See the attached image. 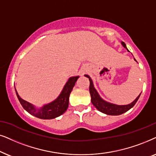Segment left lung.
Wrapping results in <instances>:
<instances>
[{
	"instance_id": "left-lung-1",
	"label": "left lung",
	"mask_w": 156,
	"mask_h": 156,
	"mask_svg": "<svg viewBox=\"0 0 156 156\" xmlns=\"http://www.w3.org/2000/svg\"><path fill=\"white\" fill-rule=\"evenodd\" d=\"M121 44L124 48H126L127 49L125 43L121 42ZM128 51H129L128 50ZM134 60L136 61V59L135 58ZM85 76L87 77V78H88L89 81H90L89 90H90V96H91V102H92L93 105H94V106L99 111L102 112V113L105 114H107V115H118L126 113V111H128V110H130L131 108L134 106V105L136 104L137 101H138L139 97H140V95L141 94L140 93V94L139 95L136 99H135V101H133L131 103H130V104H128V105H119L113 104V103H108L107 102V101H104L103 98H101V96H100L98 94V93L97 92V90H95V88H94L93 83L92 81V80H91V78L89 77V76H88V75H85Z\"/></svg>"
}]
</instances>
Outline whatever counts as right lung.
Listing matches in <instances>:
<instances>
[{
    "label": "right lung",
    "instance_id": "right-lung-1",
    "mask_svg": "<svg viewBox=\"0 0 156 156\" xmlns=\"http://www.w3.org/2000/svg\"><path fill=\"white\" fill-rule=\"evenodd\" d=\"M78 78L79 76L70 77L64 86L58 97L48 104L44 105L41 108H36L31 103L22 99L18 95L16 89L15 90L18 101H20L23 108L28 113L41 119H53V118L58 117L66 111L68 107V103H69L70 92L72 91L73 88L74 87Z\"/></svg>",
    "mask_w": 156,
    "mask_h": 156
}]
</instances>
